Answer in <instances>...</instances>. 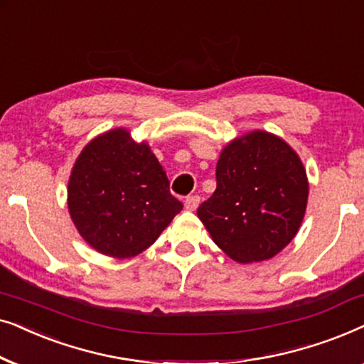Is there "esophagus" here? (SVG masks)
Wrapping results in <instances>:
<instances>
[{
    "label": "esophagus",
    "instance_id": "1",
    "mask_svg": "<svg viewBox=\"0 0 364 364\" xmlns=\"http://www.w3.org/2000/svg\"><path fill=\"white\" fill-rule=\"evenodd\" d=\"M198 203H200V197H198V196H191V197L186 198V202H183V205H186L187 210L193 212V210H196V208L198 207Z\"/></svg>",
    "mask_w": 364,
    "mask_h": 364
}]
</instances>
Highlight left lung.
<instances>
[{"mask_svg":"<svg viewBox=\"0 0 364 364\" xmlns=\"http://www.w3.org/2000/svg\"><path fill=\"white\" fill-rule=\"evenodd\" d=\"M217 188L197 215L238 263L270 260L290 243L306 212L308 177L290 144L267 131L235 137L217 162Z\"/></svg>","mask_w":364,"mask_h":364,"instance_id":"obj_1","label":"left lung"}]
</instances>
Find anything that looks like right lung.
I'll return each mask as SVG.
<instances>
[{
	"label": "right lung",
	"mask_w": 364,
	"mask_h": 364,
	"mask_svg": "<svg viewBox=\"0 0 364 364\" xmlns=\"http://www.w3.org/2000/svg\"><path fill=\"white\" fill-rule=\"evenodd\" d=\"M182 207L151 146L134 141L124 127L87 142L69 176L74 227L89 247L112 258L142 253Z\"/></svg>",
	"instance_id": "add662e5"
}]
</instances>
